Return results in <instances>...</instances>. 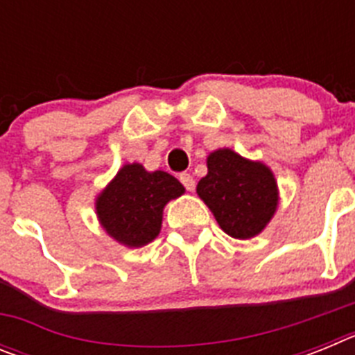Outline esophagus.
<instances>
[{"label":"esophagus","instance_id":"34e87169","mask_svg":"<svg viewBox=\"0 0 355 355\" xmlns=\"http://www.w3.org/2000/svg\"><path fill=\"white\" fill-rule=\"evenodd\" d=\"M180 181L183 183V187L187 188L188 192H193V190H196V180H193L190 174H187V172L180 175Z\"/></svg>","mask_w":355,"mask_h":355}]
</instances>
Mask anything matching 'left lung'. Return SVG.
I'll return each instance as SVG.
<instances>
[{"label": "left lung", "instance_id": "8db88e82", "mask_svg": "<svg viewBox=\"0 0 355 355\" xmlns=\"http://www.w3.org/2000/svg\"><path fill=\"white\" fill-rule=\"evenodd\" d=\"M206 165L208 174L197 183V196L222 231L236 240L258 236L279 206L277 180L270 167L229 147L209 153Z\"/></svg>", "mask_w": 355, "mask_h": 355}]
</instances>
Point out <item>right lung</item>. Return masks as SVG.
Wrapping results in <instances>:
<instances>
[{"instance_id": "add662e5", "label": "right lung", "mask_w": 355, "mask_h": 355, "mask_svg": "<svg viewBox=\"0 0 355 355\" xmlns=\"http://www.w3.org/2000/svg\"><path fill=\"white\" fill-rule=\"evenodd\" d=\"M184 193L174 175L146 171L142 163H126L96 197L97 220L112 240L139 249L162 231L163 208Z\"/></svg>"}]
</instances>
